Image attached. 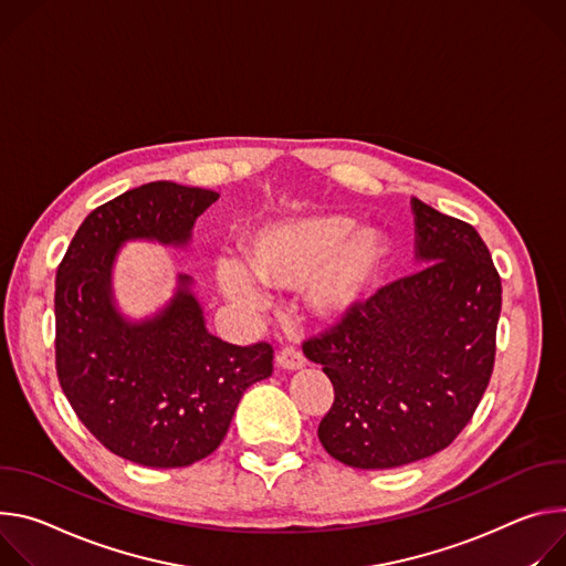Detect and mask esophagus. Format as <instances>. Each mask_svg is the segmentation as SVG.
Here are the masks:
<instances>
[{
	"label": "esophagus",
	"instance_id": "34e87169",
	"mask_svg": "<svg viewBox=\"0 0 566 566\" xmlns=\"http://www.w3.org/2000/svg\"><path fill=\"white\" fill-rule=\"evenodd\" d=\"M276 364L287 368V370H296V368H303L305 366V357L301 350L292 348V346H285L276 353Z\"/></svg>",
	"mask_w": 566,
	"mask_h": 566
}]
</instances>
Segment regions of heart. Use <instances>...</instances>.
Wrapping results in <instances>:
<instances>
[{"mask_svg":"<svg viewBox=\"0 0 566 566\" xmlns=\"http://www.w3.org/2000/svg\"><path fill=\"white\" fill-rule=\"evenodd\" d=\"M339 216H312L268 227L247 247V270L272 290H296L307 282V298L324 315H342L366 294L382 259L373 231H352ZM222 290L242 305L263 303L256 285L235 265H220Z\"/></svg>","mask_w":566,"mask_h":566,"instance_id":"b5f03b06","label":"heart"}]
</instances>
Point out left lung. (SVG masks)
I'll return each instance as SVG.
<instances>
[{
  "instance_id": "obj_1",
  "label": "left lung",
  "mask_w": 566,
  "mask_h": 566,
  "mask_svg": "<svg viewBox=\"0 0 566 566\" xmlns=\"http://www.w3.org/2000/svg\"><path fill=\"white\" fill-rule=\"evenodd\" d=\"M420 272L355 303L303 342L335 400L324 450L359 470L400 468L452 446L492 375L501 279L476 229L411 200Z\"/></svg>"
}]
</instances>
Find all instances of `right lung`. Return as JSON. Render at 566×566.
Wrapping results in <instances>:
<instances>
[{
    "instance_id": "obj_1",
    "label": "right lung",
    "mask_w": 566,
    "mask_h": 566,
    "mask_svg": "<svg viewBox=\"0 0 566 566\" xmlns=\"http://www.w3.org/2000/svg\"><path fill=\"white\" fill-rule=\"evenodd\" d=\"M216 191L150 181L96 207L55 276V373L81 422L112 454L186 468L218 450L242 394L272 375L274 348L227 344L205 328L191 279L157 317L128 324L112 305L118 244H184Z\"/></svg>"
}]
</instances>
